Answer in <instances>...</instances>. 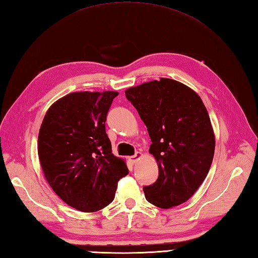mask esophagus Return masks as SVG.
<instances>
[{
  "label": "esophagus",
  "instance_id": "34e87169",
  "mask_svg": "<svg viewBox=\"0 0 258 258\" xmlns=\"http://www.w3.org/2000/svg\"><path fill=\"white\" fill-rule=\"evenodd\" d=\"M141 157H142V153L138 151V152H136L135 156H133V157H130V158H129V161H130L131 163H136V162L138 161V160H139Z\"/></svg>",
  "mask_w": 258,
  "mask_h": 258
}]
</instances>
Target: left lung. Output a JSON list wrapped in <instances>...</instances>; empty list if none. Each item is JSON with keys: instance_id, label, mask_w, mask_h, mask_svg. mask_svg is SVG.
<instances>
[{"instance_id": "8db88e82", "label": "left lung", "mask_w": 258, "mask_h": 258, "mask_svg": "<svg viewBox=\"0 0 258 258\" xmlns=\"http://www.w3.org/2000/svg\"><path fill=\"white\" fill-rule=\"evenodd\" d=\"M148 128L159 176L144 187L148 202L170 209L186 202L207 177L213 161L215 136L200 96L169 78L124 91Z\"/></svg>"}]
</instances>
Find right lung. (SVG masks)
<instances>
[{
  "label": "right lung",
  "mask_w": 258,
  "mask_h": 258,
  "mask_svg": "<svg viewBox=\"0 0 258 258\" xmlns=\"http://www.w3.org/2000/svg\"><path fill=\"white\" fill-rule=\"evenodd\" d=\"M117 91H77L55 101L45 114L37 141L44 176L70 207L90 213L114 199L118 181L128 174L113 156L106 118Z\"/></svg>",
  "instance_id": "add662e5"
}]
</instances>
